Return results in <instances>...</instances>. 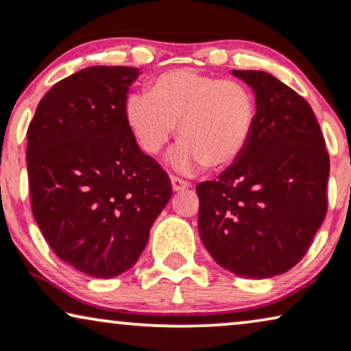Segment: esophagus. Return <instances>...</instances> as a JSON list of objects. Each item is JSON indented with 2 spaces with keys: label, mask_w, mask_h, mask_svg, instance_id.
<instances>
[{
  "label": "esophagus",
  "mask_w": 351,
  "mask_h": 351,
  "mask_svg": "<svg viewBox=\"0 0 351 351\" xmlns=\"http://www.w3.org/2000/svg\"><path fill=\"white\" fill-rule=\"evenodd\" d=\"M171 185L174 192H180V190H185L190 186L189 182L184 179H179V177H171Z\"/></svg>",
  "instance_id": "esophagus-1"
}]
</instances>
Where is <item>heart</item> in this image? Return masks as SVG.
Wrapping results in <instances>:
<instances>
[{"mask_svg":"<svg viewBox=\"0 0 351 351\" xmlns=\"http://www.w3.org/2000/svg\"><path fill=\"white\" fill-rule=\"evenodd\" d=\"M124 117L148 154L161 153L179 124L180 143L171 154L177 171L221 169L247 149L256 122V98L239 80L174 69L156 77L148 95L127 97Z\"/></svg>","mask_w":351,"mask_h":351,"instance_id":"obj_1","label":"heart"}]
</instances>
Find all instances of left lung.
Wrapping results in <instances>:
<instances>
[{"label": "left lung", "instance_id": "8db88e82", "mask_svg": "<svg viewBox=\"0 0 351 351\" xmlns=\"http://www.w3.org/2000/svg\"><path fill=\"white\" fill-rule=\"evenodd\" d=\"M256 98L247 149L217 180L197 186L198 230L235 276L269 279L304 256L327 211L329 154L304 98L263 71H232Z\"/></svg>", "mask_w": 351, "mask_h": 351}]
</instances>
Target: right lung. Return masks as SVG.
Listing matches in <instances>:
<instances>
[{"label": "right lung", "instance_id": "obj_1", "mask_svg": "<svg viewBox=\"0 0 351 351\" xmlns=\"http://www.w3.org/2000/svg\"><path fill=\"white\" fill-rule=\"evenodd\" d=\"M136 67L92 66L58 82L27 132L32 211L53 252L77 271H129L171 199L167 174L136 145L124 104Z\"/></svg>", "mask_w": 351, "mask_h": 351}]
</instances>
